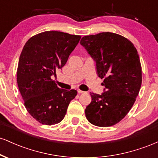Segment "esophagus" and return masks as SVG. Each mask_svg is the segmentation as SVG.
<instances>
[{
  "label": "esophagus",
  "mask_w": 158,
  "mask_h": 158,
  "mask_svg": "<svg viewBox=\"0 0 158 158\" xmlns=\"http://www.w3.org/2000/svg\"><path fill=\"white\" fill-rule=\"evenodd\" d=\"M77 92H78V93H79V94H85V91H83V90H78Z\"/></svg>",
  "instance_id": "1"
}]
</instances>
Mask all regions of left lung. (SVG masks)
Listing matches in <instances>:
<instances>
[{
    "label": "left lung",
    "mask_w": 158,
    "mask_h": 158,
    "mask_svg": "<svg viewBox=\"0 0 158 158\" xmlns=\"http://www.w3.org/2000/svg\"><path fill=\"white\" fill-rule=\"evenodd\" d=\"M95 61L98 77L104 79L102 94L90 93L85 116L91 124L111 126L131 110L142 83L137 49L129 40L113 32L84 36L80 41Z\"/></svg>",
    "instance_id": "left-lung-1"
}]
</instances>
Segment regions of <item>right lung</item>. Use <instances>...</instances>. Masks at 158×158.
<instances>
[{
    "label": "right lung",
    "mask_w": 158,
    "mask_h": 158,
    "mask_svg": "<svg viewBox=\"0 0 158 158\" xmlns=\"http://www.w3.org/2000/svg\"><path fill=\"white\" fill-rule=\"evenodd\" d=\"M80 35L46 31L30 38L20 56L17 82L24 106L33 118L42 124L60 123L76 90L58 88L51 79L66 64Z\"/></svg>",
    "instance_id": "add662e5"
}]
</instances>
